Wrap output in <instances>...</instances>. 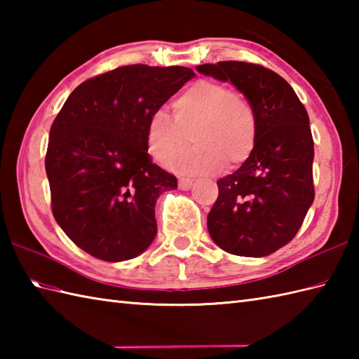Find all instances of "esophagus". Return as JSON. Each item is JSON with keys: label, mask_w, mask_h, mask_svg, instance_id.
Listing matches in <instances>:
<instances>
[{"label": "esophagus", "mask_w": 359, "mask_h": 359, "mask_svg": "<svg viewBox=\"0 0 359 359\" xmlns=\"http://www.w3.org/2000/svg\"><path fill=\"white\" fill-rule=\"evenodd\" d=\"M193 179H187V177H182L179 179V188L184 189V191H187V189H189L193 187Z\"/></svg>", "instance_id": "34e87169"}]
</instances>
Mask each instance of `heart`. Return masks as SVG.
<instances>
[{"mask_svg":"<svg viewBox=\"0 0 359 359\" xmlns=\"http://www.w3.org/2000/svg\"><path fill=\"white\" fill-rule=\"evenodd\" d=\"M174 118L163 111L148 121L147 148L160 165H170L193 135L196 148L171 164L184 174L215 172L228 162L242 165L257 139V116L247 95L215 80L191 83L172 103Z\"/></svg>","mask_w":359,"mask_h":359,"instance_id":"obj_1","label":"heart"}]
</instances>
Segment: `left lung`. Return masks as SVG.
<instances>
[{
  "instance_id": "obj_1",
  "label": "left lung",
  "mask_w": 359,
  "mask_h": 359,
  "mask_svg": "<svg viewBox=\"0 0 359 359\" xmlns=\"http://www.w3.org/2000/svg\"><path fill=\"white\" fill-rule=\"evenodd\" d=\"M197 71L231 81L257 116L251 156L217 180L219 196L207 219L210 236L231 255L269 256L294 238L315 199L309 114L293 88L261 65L219 62Z\"/></svg>"
}]
</instances>
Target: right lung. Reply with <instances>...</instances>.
Segmentation results:
<instances>
[{"mask_svg": "<svg viewBox=\"0 0 359 359\" xmlns=\"http://www.w3.org/2000/svg\"><path fill=\"white\" fill-rule=\"evenodd\" d=\"M193 69L129 65L83 81L53 120L46 152L52 212L75 245L128 261L157 234L156 202L177 179L152 163L149 118Z\"/></svg>", "mask_w": 359, "mask_h": 359, "instance_id": "add662e5", "label": "right lung"}]
</instances>
